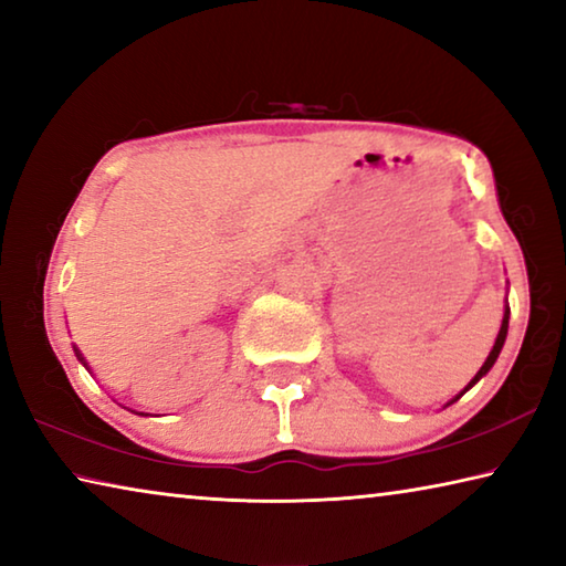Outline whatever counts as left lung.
<instances>
[{"mask_svg":"<svg viewBox=\"0 0 566 566\" xmlns=\"http://www.w3.org/2000/svg\"><path fill=\"white\" fill-rule=\"evenodd\" d=\"M506 329H510V304H506V306H504V317H502V327H500V334H496V339H494V347H492V352H490V357H486V359H484V364H482V367H479V371H476V375L472 377V381H469V385H467V387H464L462 391H459V395H457L454 399H449L444 407H449V405H454V401H457L459 397H462V395H464V391H469V389H472V387L476 385V381H479V379H482V377H486V371H490V369L494 367V361H496V357H500V352H502V347H504V342H506Z\"/></svg>","mask_w":566,"mask_h":566,"instance_id":"obj_1","label":"left lung"}]
</instances>
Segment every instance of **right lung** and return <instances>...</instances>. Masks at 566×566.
I'll return each mask as SVG.
<instances>
[{
  "label": "right lung",
  "instance_id": "1",
  "mask_svg": "<svg viewBox=\"0 0 566 566\" xmlns=\"http://www.w3.org/2000/svg\"><path fill=\"white\" fill-rule=\"evenodd\" d=\"M74 354H76V359H80V361H82V364H84V367H87V369H90V364H87V361H84V357H82V352H80V349H76V347H74ZM90 375H92V369H90Z\"/></svg>",
  "mask_w": 566,
  "mask_h": 566
}]
</instances>
